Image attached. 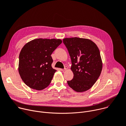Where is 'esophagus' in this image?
Here are the masks:
<instances>
[{
	"instance_id": "1",
	"label": "esophagus",
	"mask_w": 126,
	"mask_h": 126,
	"mask_svg": "<svg viewBox=\"0 0 126 126\" xmlns=\"http://www.w3.org/2000/svg\"><path fill=\"white\" fill-rule=\"evenodd\" d=\"M67 69V66H65V68L64 69H60V70L62 71H64L65 70H66Z\"/></svg>"
}]
</instances>
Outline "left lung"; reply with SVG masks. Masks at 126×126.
Returning <instances> with one entry per match:
<instances>
[{
	"label": "left lung",
	"instance_id": "1",
	"mask_svg": "<svg viewBox=\"0 0 126 126\" xmlns=\"http://www.w3.org/2000/svg\"><path fill=\"white\" fill-rule=\"evenodd\" d=\"M63 41L71 58L74 75L72 79L67 81L68 85L77 92L86 91L94 85L102 71L99 49L88 39L66 38Z\"/></svg>",
	"mask_w": 126,
	"mask_h": 126
}]
</instances>
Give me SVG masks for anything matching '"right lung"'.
Returning a JSON list of instances; mask_svg holds the SVG:
<instances>
[{
  "label": "right lung",
  "mask_w": 126,
  "mask_h": 126,
  "mask_svg": "<svg viewBox=\"0 0 126 126\" xmlns=\"http://www.w3.org/2000/svg\"><path fill=\"white\" fill-rule=\"evenodd\" d=\"M62 42L59 39L38 38L23 47L19 55V72L27 86L41 90L49 85L57 71L52 67L51 55Z\"/></svg>",
  "instance_id": "add662e5"
}]
</instances>
